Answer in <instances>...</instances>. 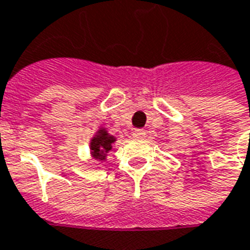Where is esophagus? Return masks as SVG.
Returning a JSON list of instances; mask_svg holds the SVG:
<instances>
[{
  "label": "esophagus",
  "instance_id": "obj_1",
  "mask_svg": "<svg viewBox=\"0 0 250 250\" xmlns=\"http://www.w3.org/2000/svg\"><path fill=\"white\" fill-rule=\"evenodd\" d=\"M133 135H134V138H141V137L145 135V130H143V129H135Z\"/></svg>",
  "mask_w": 250,
  "mask_h": 250
}]
</instances>
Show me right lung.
I'll use <instances>...</instances> for the list:
<instances>
[{
  "instance_id": "obj_1",
  "label": "right lung",
  "mask_w": 250,
  "mask_h": 250,
  "mask_svg": "<svg viewBox=\"0 0 250 250\" xmlns=\"http://www.w3.org/2000/svg\"><path fill=\"white\" fill-rule=\"evenodd\" d=\"M113 142L115 138L112 135H108L105 130H99L98 135H95L91 141V151L95 159H105V154L111 150Z\"/></svg>"
}]
</instances>
